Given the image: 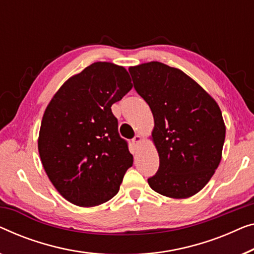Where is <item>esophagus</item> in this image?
Here are the masks:
<instances>
[{"label":"esophagus","instance_id":"esophagus-1","mask_svg":"<svg viewBox=\"0 0 254 254\" xmlns=\"http://www.w3.org/2000/svg\"><path fill=\"white\" fill-rule=\"evenodd\" d=\"M131 142H133V144H134L135 146H138L139 143H141V136H139V135H135L134 137H133V139H131Z\"/></svg>","mask_w":254,"mask_h":254}]
</instances>
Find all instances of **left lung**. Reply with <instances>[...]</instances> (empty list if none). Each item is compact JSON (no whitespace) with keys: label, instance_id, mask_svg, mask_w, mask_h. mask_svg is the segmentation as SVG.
I'll use <instances>...</instances> for the list:
<instances>
[{"label":"left lung","instance_id":"1","mask_svg":"<svg viewBox=\"0 0 254 254\" xmlns=\"http://www.w3.org/2000/svg\"><path fill=\"white\" fill-rule=\"evenodd\" d=\"M134 88L154 119L159 168L148 179L156 192L188 198L218 168L226 127L216 102L186 73L159 62L129 68Z\"/></svg>","mask_w":254,"mask_h":254}]
</instances>
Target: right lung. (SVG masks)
Masks as SVG:
<instances>
[{"label":"right lung","instance_id":"1","mask_svg":"<svg viewBox=\"0 0 254 254\" xmlns=\"http://www.w3.org/2000/svg\"><path fill=\"white\" fill-rule=\"evenodd\" d=\"M131 87L123 66L97 62L69 78L47 106L40 157L55 188L78 206H96L115 197L133 165L111 110Z\"/></svg>","mask_w":254,"mask_h":254}]
</instances>
